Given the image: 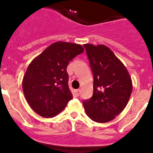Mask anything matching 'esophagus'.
Wrapping results in <instances>:
<instances>
[{
  "instance_id": "1",
  "label": "esophagus",
  "mask_w": 153,
  "mask_h": 153,
  "mask_svg": "<svg viewBox=\"0 0 153 153\" xmlns=\"http://www.w3.org/2000/svg\"><path fill=\"white\" fill-rule=\"evenodd\" d=\"M75 92H76V96H79V94H80V89H76V90Z\"/></svg>"
}]
</instances>
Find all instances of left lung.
I'll return each mask as SVG.
<instances>
[{
    "instance_id": "left-lung-1",
    "label": "left lung",
    "mask_w": 153,
    "mask_h": 153,
    "mask_svg": "<svg viewBox=\"0 0 153 153\" xmlns=\"http://www.w3.org/2000/svg\"><path fill=\"white\" fill-rule=\"evenodd\" d=\"M84 48L94 80L93 95L82 105L92 120L108 122L125 108L132 92V79L124 64L108 47L85 44Z\"/></svg>"
}]
</instances>
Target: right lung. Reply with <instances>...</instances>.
I'll use <instances>...</instances> for the list:
<instances>
[{
	"label": "right lung",
	"mask_w": 153,
	"mask_h": 153,
	"mask_svg": "<svg viewBox=\"0 0 153 153\" xmlns=\"http://www.w3.org/2000/svg\"><path fill=\"white\" fill-rule=\"evenodd\" d=\"M83 51L79 44L57 42L29 64L22 79V91L36 113L44 117H54L73 99L67 67Z\"/></svg>",
	"instance_id": "obj_1"
}]
</instances>
